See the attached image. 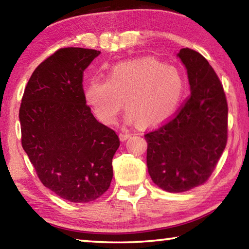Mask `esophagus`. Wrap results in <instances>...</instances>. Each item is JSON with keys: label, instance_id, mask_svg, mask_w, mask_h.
Returning a JSON list of instances; mask_svg holds the SVG:
<instances>
[{"label": "esophagus", "instance_id": "esophagus-1", "mask_svg": "<svg viewBox=\"0 0 249 249\" xmlns=\"http://www.w3.org/2000/svg\"><path fill=\"white\" fill-rule=\"evenodd\" d=\"M119 136H120L121 142H125L129 137V134H127V133H120Z\"/></svg>", "mask_w": 249, "mask_h": 249}]
</instances>
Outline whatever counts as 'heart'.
<instances>
[{"label": "heart", "mask_w": 249, "mask_h": 249, "mask_svg": "<svg viewBox=\"0 0 249 249\" xmlns=\"http://www.w3.org/2000/svg\"><path fill=\"white\" fill-rule=\"evenodd\" d=\"M183 91L178 69L154 58H138L113 66L107 80L92 79L84 87L83 98L101 123L114 124L123 101L126 124L147 128L174 114Z\"/></svg>", "instance_id": "heart-1"}]
</instances>
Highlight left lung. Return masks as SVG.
Here are the masks:
<instances>
[{"label":"left lung","mask_w":249,"mask_h":249,"mask_svg":"<svg viewBox=\"0 0 249 249\" xmlns=\"http://www.w3.org/2000/svg\"><path fill=\"white\" fill-rule=\"evenodd\" d=\"M187 69L191 94L174 119L145 135L151 180L168 192L204 183L227 142V102L220 79L201 53L177 54Z\"/></svg>","instance_id":"obj_1"}]
</instances>
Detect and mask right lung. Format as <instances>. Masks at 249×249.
I'll use <instances>...</instances> for the list:
<instances>
[{
  "label": "right lung",
  "instance_id": "add662e5",
  "mask_svg": "<svg viewBox=\"0 0 249 249\" xmlns=\"http://www.w3.org/2000/svg\"><path fill=\"white\" fill-rule=\"evenodd\" d=\"M101 53L68 47L37 67L19 108L22 146L46 188L73 203L109 188L120 147L114 130L96 121L83 98V71Z\"/></svg>",
  "mask_w": 249,
  "mask_h": 249
}]
</instances>
